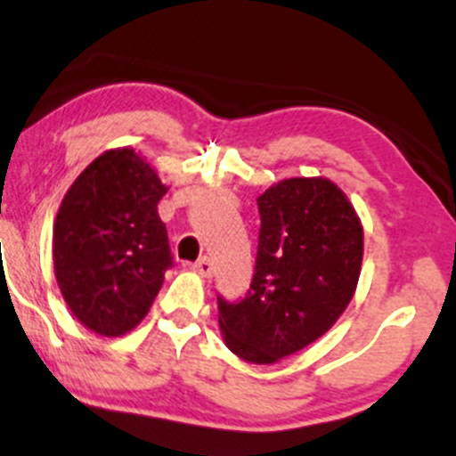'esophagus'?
I'll return each instance as SVG.
<instances>
[{
	"label": "esophagus",
	"mask_w": 456,
	"mask_h": 456,
	"mask_svg": "<svg viewBox=\"0 0 456 456\" xmlns=\"http://www.w3.org/2000/svg\"><path fill=\"white\" fill-rule=\"evenodd\" d=\"M193 272L201 273V276H204V278H212L214 265H212L210 256H201L200 261H195V263H193Z\"/></svg>",
	"instance_id": "esophagus-1"
}]
</instances>
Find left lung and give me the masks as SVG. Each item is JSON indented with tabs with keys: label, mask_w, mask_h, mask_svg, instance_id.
I'll list each match as a JSON object with an SVG mask.
<instances>
[{
	"label": "left lung",
	"mask_w": 456,
	"mask_h": 456,
	"mask_svg": "<svg viewBox=\"0 0 456 456\" xmlns=\"http://www.w3.org/2000/svg\"><path fill=\"white\" fill-rule=\"evenodd\" d=\"M259 248L248 293L218 295L224 344L248 363L270 365L331 329L353 299L363 227L327 178H289L256 197Z\"/></svg>",
	"instance_id": "left-lung-1"
}]
</instances>
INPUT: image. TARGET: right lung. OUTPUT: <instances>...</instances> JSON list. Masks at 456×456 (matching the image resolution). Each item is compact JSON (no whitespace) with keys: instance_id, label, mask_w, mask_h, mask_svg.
<instances>
[{"instance_id":"right-lung-1","label":"right lung","mask_w":456,"mask_h":456,"mask_svg":"<svg viewBox=\"0 0 456 456\" xmlns=\"http://www.w3.org/2000/svg\"><path fill=\"white\" fill-rule=\"evenodd\" d=\"M167 186L134 148L100 155L65 193L53 233L54 276L65 304L106 338L148 314L174 265L157 204Z\"/></svg>"}]
</instances>
